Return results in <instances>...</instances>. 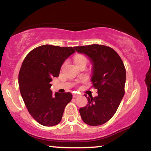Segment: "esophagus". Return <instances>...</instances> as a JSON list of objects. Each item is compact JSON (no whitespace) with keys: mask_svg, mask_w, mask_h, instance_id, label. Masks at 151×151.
<instances>
[{"mask_svg":"<svg viewBox=\"0 0 151 151\" xmlns=\"http://www.w3.org/2000/svg\"><path fill=\"white\" fill-rule=\"evenodd\" d=\"M72 96H73L74 98H76V97H77V96H79V94L76 92H74L73 93H72Z\"/></svg>","mask_w":151,"mask_h":151,"instance_id":"esophagus-1","label":"esophagus"}]
</instances>
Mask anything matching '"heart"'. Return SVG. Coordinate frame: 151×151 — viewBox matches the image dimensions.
Segmentation results:
<instances>
[{
  "mask_svg": "<svg viewBox=\"0 0 151 151\" xmlns=\"http://www.w3.org/2000/svg\"><path fill=\"white\" fill-rule=\"evenodd\" d=\"M74 61L75 62L76 65H79V64L81 63V62H87L88 60L86 56L82 55H77L74 56Z\"/></svg>",
  "mask_w": 151,
  "mask_h": 151,
  "instance_id": "b5f03b06",
  "label": "heart"
}]
</instances>
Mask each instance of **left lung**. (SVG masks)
I'll return each mask as SVG.
<instances>
[{"mask_svg": "<svg viewBox=\"0 0 151 151\" xmlns=\"http://www.w3.org/2000/svg\"><path fill=\"white\" fill-rule=\"evenodd\" d=\"M74 48L78 52L85 54L91 58L92 86L98 90V96L86 97L87 105L79 109L81 117L88 125H102L113 117L125 93L124 62L110 47L95 44Z\"/></svg>", "mask_w": 151, "mask_h": 151, "instance_id": "left-lung-1", "label": "left lung"}]
</instances>
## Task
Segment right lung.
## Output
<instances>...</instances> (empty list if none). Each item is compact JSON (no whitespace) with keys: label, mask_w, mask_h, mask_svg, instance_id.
<instances>
[{"label":"right lung","mask_w":151,"mask_h":151,"mask_svg":"<svg viewBox=\"0 0 151 151\" xmlns=\"http://www.w3.org/2000/svg\"><path fill=\"white\" fill-rule=\"evenodd\" d=\"M74 52L72 47L45 45L30 51L22 62L18 75L20 93L29 113L41 125L58 124L72 100L70 92L52 94L50 82L58 77L63 62Z\"/></svg>","instance_id":"obj_1"}]
</instances>
